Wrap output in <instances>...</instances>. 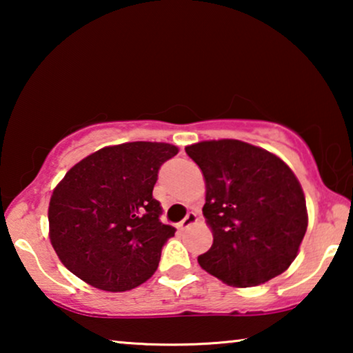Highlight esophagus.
<instances>
[{
  "label": "esophagus",
  "instance_id": "34e87169",
  "mask_svg": "<svg viewBox=\"0 0 353 353\" xmlns=\"http://www.w3.org/2000/svg\"><path fill=\"white\" fill-rule=\"evenodd\" d=\"M196 221H197V215H196V212H188V215L185 216V219L181 220L180 228H181V230L190 228V226H191V225H194Z\"/></svg>",
  "mask_w": 353,
  "mask_h": 353
}]
</instances>
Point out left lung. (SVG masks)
<instances>
[{
  "label": "left lung",
  "mask_w": 353,
  "mask_h": 353,
  "mask_svg": "<svg viewBox=\"0 0 353 353\" xmlns=\"http://www.w3.org/2000/svg\"><path fill=\"white\" fill-rule=\"evenodd\" d=\"M185 151L204 173L202 214L214 231L212 248L197 257L201 267L236 288L257 286L286 272L308 220L291 168L238 139L202 141Z\"/></svg>",
  "instance_id": "8db88e82"
}]
</instances>
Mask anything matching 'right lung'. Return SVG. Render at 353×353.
<instances>
[{
	"mask_svg": "<svg viewBox=\"0 0 353 353\" xmlns=\"http://www.w3.org/2000/svg\"><path fill=\"white\" fill-rule=\"evenodd\" d=\"M176 154L167 143H125L99 149L65 173L48 220L52 248L69 272L110 292L152 276L163 244L175 236L161 221L152 190L159 168Z\"/></svg>",
	"mask_w": 353,
	"mask_h": 353,
	"instance_id": "add662e5",
	"label": "right lung"
}]
</instances>
